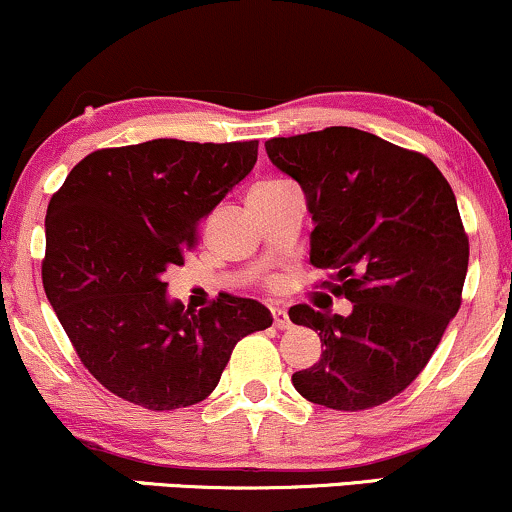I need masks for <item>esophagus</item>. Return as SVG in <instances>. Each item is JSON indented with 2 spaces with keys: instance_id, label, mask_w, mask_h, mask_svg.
<instances>
[{
  "instance_id": "34e87169",
  "label": "esophagus",
  "mask_w": 512,
  "mask_h": 512,
  "mask_svg": "<svg viewBox=\"0 0 512 512\" xmlns=\"http://www.w3.org/2000/svg\"><path fill=\"white\" fill-rule=\"evenodd\" d=\"M272 317H274V326H276V329H291V317H288V312L286 310H283V307H279V305H276V307H272Z\"/></svg>"
}]
</instances>
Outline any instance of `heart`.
Segmentation results:
<instances>
[{"label":"heart","mask_w":512,"mask_h":512,"mask_svg":"<svg viewBox=\"0 0 512 512\" xmlns=\"http://www.w3.org/2000/svg\"><path fill=\"white\" fill-rule=\"evenodd\" d=\"M283 186V181H264V183H257L252 190H267V188H279Z\"/></svg>","instance_id":"obj_1"}]
</instances>
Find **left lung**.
<instances>
[{
    "label": "left lung",
    "instance_id": "1",
    "mask_svg": "<svg viewBox=\"0 0 512 512\" xmlns=\"http://www.w3.org/2000/svg\"><path fill=\"white\" fill-rule=\"evenodd\" d=\"M276 169L300 183L315 221L310 262L334 269L348 317L288 310L319 331L322 357L293 374L310 403L367 410L408 389L460 310L470 260L458 202L432 159L348 126L272 138Z\"/></svg>",
    "mask_w": 512,
    "mask_h": 512
}]
</instances>
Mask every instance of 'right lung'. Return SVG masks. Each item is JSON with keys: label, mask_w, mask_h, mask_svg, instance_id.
<instances>
[{"label": "right lung", "mask_w": 512, "mask_h": 512, "mask_svg": "<svg viewBox=\"0 0 512 512\" xmlns=\"http://www.w3.org/2000/svg\"><path fill=\"white\" fill-rule=\"evenodd\" d=\"M255 162L257 140H147L92 152L49 200L47 300L80 362L114 396L147 410L200 403L240 338L272 326L257 300L219 295L193 312L162 281Z\"/></svg>", "instance_id": "add662e5"}]
</instances>
